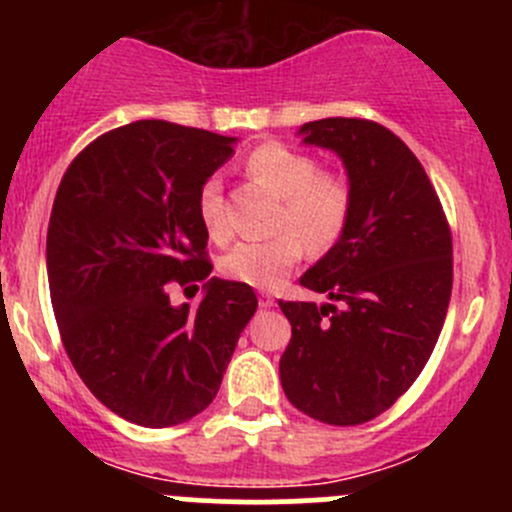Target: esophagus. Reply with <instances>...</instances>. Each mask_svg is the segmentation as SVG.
Wrapping results in <instances>:
<instances>
[{
    "mask_svg": "<svg viewBox=\"0 0 512 512\" xmlns=\"http://www.w3.org/2000/svg\"><path fill=\"white\" fill-rule=\"evenodd\" d=\"M260 307H262V309L275 307V297H272L270 292H262V294H260Z\"/></svg>",
    "mask_w": 512,
    "mask_h": 512,
    "instance_id": "obj_1",
    "label": "esophagus"
}]
</instances>
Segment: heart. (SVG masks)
Here are the masks:
<instances>
[{
	"mask_svg": "<svg viewBox=\"0 0 512 512\" xmlns=\"http://www.w3.org/2000/svg\"><path fill=\"white\" fill-rule=\"evenodd\" d=\"M247 175L280 198L277 235L245 240L220 257V270L252 287H275L302 257V250L327 252L344 235L352 213V188L334 170H319V160L282 143H265L247 156ZM198 215L215 242L230 237L223 180L210 175L198 190Z\"/></svg>",
	"mask_w": 512,
	"mask_h": 512,
	"instance_id": "heart-1",
	"label": "heart"
}]
</instances>
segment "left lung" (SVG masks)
Segmentation results:
<instances>
[{
    "mask_svg": "<svg viewBox=\"0 0 512 512\" xmlns=\"http://www.w3.org/2000/svg\"><path fill=\"white\" fill-rule=\"evenodd\" d=\"M304 143L344 160L352 213L299 285L339 304L282 302L292 324L280 379L289 404L329 426H359L418 379L446 322L453 240L426 170L369 118L304 123Z\"/></svg>",
    "mask_w": 512,
    "mask_h": 512,
    "instance_id": "obj_1",
    "label": "left lung"
}]
</instances>
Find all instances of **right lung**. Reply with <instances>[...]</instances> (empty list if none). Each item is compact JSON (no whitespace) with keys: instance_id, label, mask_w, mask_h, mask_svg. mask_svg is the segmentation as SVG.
<instances>
[{"instance_id":"1","label":"right lung","mask_w":512,"mask_h":512,"mask_svg":"<svg viewBox=\"0 0 512 512\" xmlns=\"http://www.w3.org/2000/svg\"><path fill=\"white\" fill-rule=\"evenodd\" d=\"M235 138L136 121L91 141L61 178L46 272L61 342L91 394L146 428L208 409L240 332L250 285L213 277L198 190ZM170 281L206 282L198 308H173Z\"/></svg>"}]
</instances>
